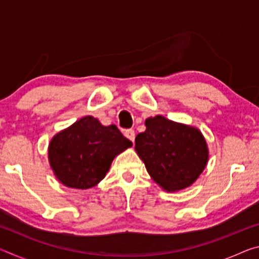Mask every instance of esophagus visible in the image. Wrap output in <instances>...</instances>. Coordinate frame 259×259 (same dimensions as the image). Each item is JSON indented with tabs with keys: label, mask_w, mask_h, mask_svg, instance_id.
I'll return each instance as SVG.
<instances>
[{
	"label": "esophagus",
	"mask_w": 259,
	"mask_h": 259,
	"mask_svg": "<svg viewBox=\"0 0 259 259\" xmlns=\"http://www.w3.org/2000/svg\"><path fill=\"white\" fill-rule=\"evenodd\" d=\"M124 136L126 138H128L129 140H131V142H135V137H136V135H135V131L133 130V129H129V130H125L124 131Z\"/></svg>",
	"instance_id": "esophagus-1"
}]
</instances>
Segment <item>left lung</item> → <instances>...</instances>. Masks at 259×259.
<instances>
[{
  "label": "left lung",
  "instance_id": "left-lung-1",
  "mask_svg": "<svg viewBox=\"0 0 259 259\" xmlns=\"http://www.w3.org/2000/svg\"><path fill=\"white\" fill-rule=\"evenodd\" d=\"M145 125L135 139V150L153 181L170 193L194 184L209 160L202 133L162 115L148 117Z\"/></svg>",
  "mask_w": 259,
  "mask_h": 259
}]
</instances>
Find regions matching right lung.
<instances>
[{"label": "right lung", "instance_id": "1", "mask_svg": "<svg viewBox=\"0 0 259 259\" xmlns=\"http://www.w3.org/2000/svg\"><path fill=\"white\" fill-rule=\"evenodd\" d=\"M131 146L115 125H103L87 115L52 137L48 159L63 185L88 190L103 181L114 157Z\"/></svg>", "mask_w": 259, "mask_h": 259}]
</instances>
